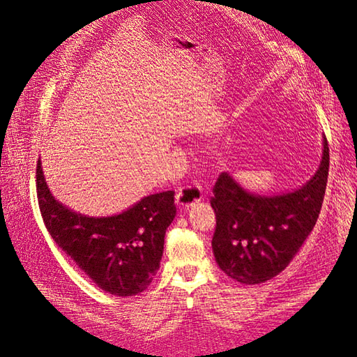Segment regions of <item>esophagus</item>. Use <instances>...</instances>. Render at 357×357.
<instances>
[{"instance_id": "34e87169", "label": "esophagus", "mask_w": 357, "mask_h": 357, "mask_svg": "<svg viewBox=\"0 0 357 357\" xmlns=\"http://www.w3.org/2000/svg\"><path fill=\"white\" fill-rule=\"evenodd\" d=\"M203 197V191L200 185L195 183H188V185L182 187L176 192V204L181 209H188L194 203L200 202Z\"/></svg>"}]
</instances>
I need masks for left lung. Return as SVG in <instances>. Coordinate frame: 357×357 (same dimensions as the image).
<instances>
[{"label":"left lung","instance_id":"1","mask_svg":"<svg viewBox=\"0 0 357 357\" xmlns=\"http://www.w3.org/2000/svg\"><path fill=\"white\" fill-rule=\"evenodd\" d=\"M328 172L329 146L324 137L319 170L294 192L261 197L245 191L225 172L218 176L211 197L218 267L243 284L264 283L282 273L316 225Z\"/></svg>","mask_w":357,"mask_h":357}]
</instances>
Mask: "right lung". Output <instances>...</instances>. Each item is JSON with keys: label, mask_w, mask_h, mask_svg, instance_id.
Instances as JSON below:
<instances>
[{"label": "right lung", "mask_w": 357, "mask_h": 357, "mask_svg": "<svg viewBox=\"0 0 357 357\" xmlns=\"http://www.w3.org/2000/svg\"><path fill=\"white\" fill-rule=\"evenodd\" d=\"M36 176L44 225L66 257L105 292L145 291L160 268L166 229L176 213L175 191L148 195L116 216L89 218L53 199L40 160Z\"/></svg>", "instance_id": "add662e5"}]
</instances>
